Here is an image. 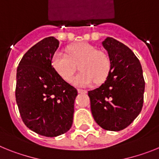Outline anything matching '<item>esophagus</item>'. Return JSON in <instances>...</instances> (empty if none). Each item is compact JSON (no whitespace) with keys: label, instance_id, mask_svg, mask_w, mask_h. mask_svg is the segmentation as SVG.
I'll return each mask as SVG.
<instances>
[{"label":"esophagus","instance_id":"34e87169","mask_svg":"<svg viewBox=\"0 0 159 159\" xmlns=\"http://www.w3.org/2000/svg\"><path fill=\"white\" fill-rule=\"evenodd\" d=\"M78 91L79 93H85L86 92H87L85 89H78Z\"/></svg>","mask_w":159,"mask_h":159}]
</instances>
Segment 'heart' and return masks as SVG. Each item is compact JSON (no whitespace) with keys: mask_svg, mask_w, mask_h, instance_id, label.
I'll return each mask as SVG.
<instances>
[{"mask_svg":"<svg viewBox=\"0 0 159 159\" xmlns=\"http://www.w3.org/2000/svg\"><path fill=\"white\" fill-rule=\"evenodd\" d=\"M66 51H57L52 59L53 68L64 81H72L79 64L81 72L73 81L75 85L86 86L93 81L100 84L106 81L111 66L106 52L85 42L71 45Z\"/></svg>","mask_w":159,"mask_h":159,"instance_id":"heart-1","label":"heart"}]
</instances>
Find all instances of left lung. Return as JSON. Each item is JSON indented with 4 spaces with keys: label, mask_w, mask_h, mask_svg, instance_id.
Masks as SVG:
<instances>
[{
    "label": "left lung",
    "mask_w": 159,
    "mask_h": 159,
    "mask_svg": "<svg viewBox=\"0 0 159 159\" xmlns=\"http://www.w3.org/2000/svg\"><path fill=\"white\" fill-rule=\"evenodd\" d=\"M102 45L111 66L104 83L88 92L91 112L102 129L119 131L130 125L143 108V69L132 50L120 41L107 38Z\"/></svg>",
    "instance_id": "left-lung-1"
}]
</instances>
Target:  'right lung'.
I'll use <instances>...</instances> for the list:
<instances>
[{
    "instance_id": "1",
    "label": "right lung",
    "mask_w": 159,
    "mask_h": 159,
    "mask_svg": "<svg viewBox=\"0 0 159 159\" xmlns=\"http://www.w3.org/2000/svg\"><path fill=\"white\" fill-rule=\"evenodd\" d=\"M59 46L53 37L29 49L16 70L15 95L25 125L45 137L66 133L73 124L78 90L61 78L52 66Z\"/></svg>"
}]
</instances>
